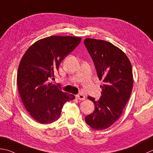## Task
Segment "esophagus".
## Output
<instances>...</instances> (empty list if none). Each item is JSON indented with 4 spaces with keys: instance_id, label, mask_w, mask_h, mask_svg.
<instances>
[{
    "instance_id": "1",
    "label": "esophagus",
    "mask_w": 153,
    "mask_h": 153,
    "mask_svg": "<svg viewBox=\"0 0 153 153\" xmlns=\"http://www.w3.org/2000/svg\"><path fill=\"white\" fill-rule=\"evenodd\" d=\"M76 98L77 99V100H78L83 101V100H85V97L83 94H78V95H76Z\"/></svg>"
}]
</instances>
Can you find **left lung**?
<instances>
[{
  "label": "left lung",
  "instance_id": "8db88e82",
  "mask_svg": "<svg viewBox=\"0 0 153 153\" xmlns=\"http://www.w3.org/2000/svg\"><path fill=\"white\" fill-rule=\"evenodd\" d=\"M84 44L96 69L98 78L103 80L101 97L95 101V111L85 121L95 130H103L118 120L132 91V66L127 55L109 42L85 38Z\"/></svg>",
  "mask_w": 153,
  "mask_h": 153
}]
</instances>
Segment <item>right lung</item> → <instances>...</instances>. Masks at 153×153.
<instances>
[{
    "label": "right lung",
    "instance_id": "add662e5",
    "mask_svg": "<svg viewBox=\"0 0 153 153\" xmlns=\"http://www.w3.org/2000/svg\"><path fill=\"white\" fill-rule=\"evenodd\" d=\"M82 38L52 36L40 39L26 51L17 73V85L30 115L41 124L58 120L62 107L74 100L48 81L54 77L61 62L80 43Z\"/></svg>",
    "mask_w": 153,
    "mask_h": 153
}]
</instances>
